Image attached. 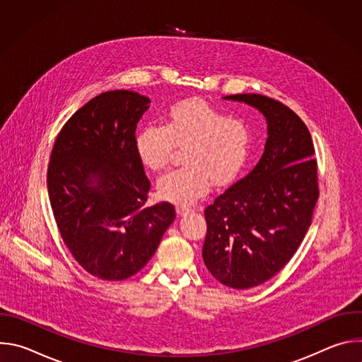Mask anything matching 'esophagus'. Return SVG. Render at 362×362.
Returning <instances> with one entry per match:
<instances>
[{"label":"esophagus","instance_id":"1","mask_svg":"<svg viewBox=\"0 0 362 362\" xmlns=\"http://www.w3.org/2000/svg\"><path fill=\"white\" fill-rule=\"evenodd\" d=\"M176 212L179 216H185V215H189L192 212V209L186 208V206H176Z\"/></svg>","mask_w":362,"mask_h":362}]
</instances>
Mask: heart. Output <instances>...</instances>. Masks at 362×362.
I'll return each instance as SVG.
<instances>
[{
  "label": "heart",
  "instance_id": "b5f03b06",
  "mask_svg": "<svg viewBox=\"0 0 362 362\" xmlns=\"http://www.w3.org/2000/svg\"><path fill=\"white\" fill-rule=\"evenodd\" d=\"M186 143V166L170 169L158 180L160 196L177 204H190L208 193L212 180L233 182L250 159L253 132L245 120L208 103L180 101L170 107L165 126L150 123L137 132L134 151L143 166L160 170L175 144Z\"/></svg>",
  "mask_w": 362,
  "mask_h": 362
}]
</instances>
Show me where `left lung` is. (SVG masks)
I'll use <instances>...</instances> for the list:
<instances>
[{"mask_svg":"<svg viewBox=\"0 0 362 362\" xmlns=\"http://www.w3.org/2000/svg\"><path fill=\"white\" fill-rule=\"evenodd\" d=\"M267 120L256 166L204 209L206 268L223 285L247 289L275 276L311 226L318 200L314 144L305 123L282 103L261 94H233Z\"/></svg>","mask_w":362,"mask_h":362,"instance_id":"obj_1","label":"left lung"}]
</instances>
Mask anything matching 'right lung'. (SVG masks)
Masks as SVG:
<instances>
[{
    "instance_id": "obj_1",
    "label": "right lung",
    "mask_w": 362,
    "mask_h": 362,
    "mask_svg": "<svg viewBox=\"0 0 362 362\" xmlns=\"http://www.w3.org/2000/svg\"><path fill=\"white\" fill-rule=\"evenodd\" d=\"M148 103L129 90L101 93L69 119L51 151L47 187L62 238L105 281L137 274L176 218L168 202L144 206L150 182L134 133Z\"/></svg>"
}]
</instances>
